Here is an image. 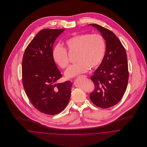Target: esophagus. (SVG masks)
Listing matches in <instances>:
<instances>
[{"instance_id":"esophagus-1","label":"esophagus","mask_w":147,"mask_h":147,"mask_svg":"<svg viewBox=\"0 0 147 147\" xmlns=\"http://www.w3.org/2000/svg\"><path fill=\"white\" fill-rule=\"evenodd\" d=\"M78 78H87V76H86V75H81V76H78Z\"/></svg>"}]
</instances>
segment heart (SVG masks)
I'll return each mask as SVG.
<instances>
[{
    "instance_id": "heart-1",
    "label": "heart",
    "mask_w": 147,
    "mask_h": 147,
    "mask_svg": "<svg viewBox=\"0 0 147 147\" xmlns=\"http://www.w3.org/2000/svg\"><path fill=\"white\" fill-rule=\"evenodd\" d=\"M67 50L71 53H76V64L71 65L65 72L67 78L85 73L90 68L98 67L105 55L106 45L104 38L100 34H78L65 41ZM52 57L60 68H65L69 64L67 50L57 45L53 49Z\"/></svg>"
}]
</instances>
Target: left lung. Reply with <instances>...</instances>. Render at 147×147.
Segmentation results:
<instances>
[{"instance_id": "obj_1", "label": "left lung", "mask_w": 147, "mask_h": 147, "mask_svg": "<svg viewBox=\"0 0 147 147\" xmlns=\"http://www.w3.org/2000/svg\"><path fill=\"white\" fill-rule=\"evenodd\" d=\"M100 32L106 43L103 60L91 76L95 85L90 98L96 106L108 108L118 103L128 83L127 54L121 41L112 31L97 24H89Z\"/></svg>"}]
</instances>
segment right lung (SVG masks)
<instances>
[{
	"label": "right lung",
	"instance_id": "obj_1",
	"mask_svg": "<svg viewBox=\"0 0 147 147\" xmlns=\"http://www.w3.org/2000/svg\"><path fill=\"white\" fill-rule=\"evenodd\" d=\"M64 29H44L26 48L22 58V83L36 109L46 115L63 111L69 102L72 83H56L62 77L52 57L53 44Z\"/></svg>",
	"mask_w": 147,
	"mask_h": 147
}]
</instances>
